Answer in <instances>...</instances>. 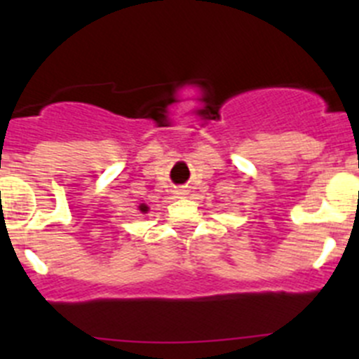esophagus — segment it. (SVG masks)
<instances>
[{"label":"esophagus","mask_w":359,"mask_h":359,"mask_svg":"<svg viewBox=\"0 0 359 359\" xmlns=\"http://www.w3.org/2000/svg\"><path fill=\"white\" fill-rule=\"evenodd\" d=\"M177 194H180V196H184V194H186V191H184V189H179V191H177Z\"/></svg>","instance_id":"1"}]
</instances>
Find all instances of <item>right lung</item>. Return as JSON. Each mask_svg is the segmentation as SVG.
Masks as SVG:
<instances>
[{"mask_svg":"<svg viewBox=\"0 0 359 359\" xmlns=\"http://www.w3.org/2000/svg\"><path fill=\"white\" fill-rule=\"evenodd\" d=\"M140 210H142V212H147V206L142 205V206H140Z\"/></svg>","mask_w":359,"mask_h":359,"instance_id":"obj_1","label":"right lung"}]
</instances>
